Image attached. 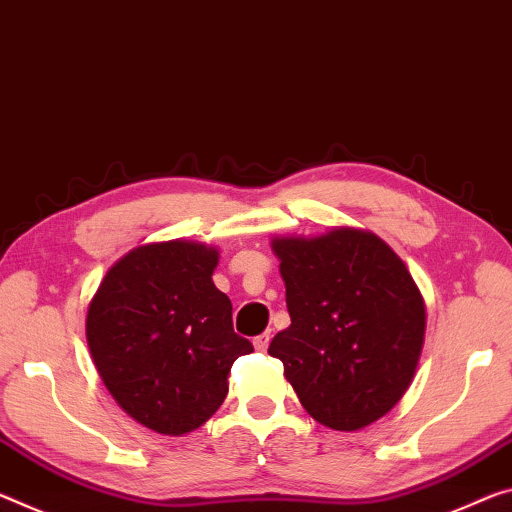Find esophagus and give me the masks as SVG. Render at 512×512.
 Instances as JSON below:
<instances>
[{"instance_id":"1","label":"esophagus","mask_w":512,"mask_h":512,"mask_svg":"<svg viewBox=\"0 0 512 512\" xmlns=\"http://www.w3.org/2000/svg\"><path fill=\"white\" fill-rule=\"evenodd\" d=\"M269 342H271L269 332H264V335H259V337L253 339V344H255L257 351H266V348H269Z\"/></svg>"}]
</instances>
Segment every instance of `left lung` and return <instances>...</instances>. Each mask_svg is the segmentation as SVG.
<instances>
[{
  "label": "left lung",
  "instance_id": "obj_1",
  "mask_svg": "<svg viewBox=\"0 0 512 512\" xmlns=\"http://www.w3.org/2000/svg\"><path fill=\"white\" fill-rule=\"evenodd\" d=\"M291 326L269 355L285 364L319 424L360 431L387 415L415 378L426 305L403 259L373 232L335 227L271 241Z\"/></svg>",
  "mask_w": 512,
  "mask_h": 512
}]
</instances>
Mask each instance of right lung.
<instances>
[{
	"label": "right lung",
	"instance_id": "1",
	"mask_svg": "<svg viewBox=\"0 0 512 512\" xmlns=\"http://www.w3.org/2000/svg\"><path fill=\"white\" fill-rule=\"evenodd\" d=\"M218 250L145 243L104 275L86 314L93 362L129 417L161 435L200 428L227 396V373L253 344L232 328L212 273Z\"/></svg>",
	"mask_w": 512,
	"mask_h": 512
}]
</instances>
